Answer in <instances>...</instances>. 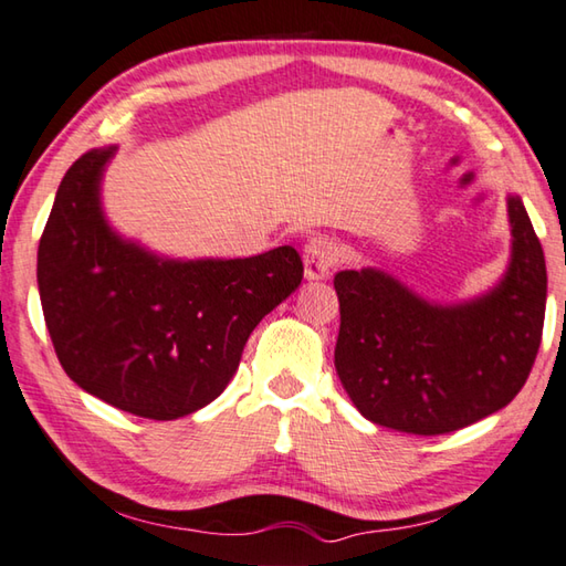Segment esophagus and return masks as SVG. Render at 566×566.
<instances>
[{"label": "esophagus", "instance_id": "1", "mask_svg": "<svg viewBox=\"0 0 566 566\" xmlns=\"http://www.w3.org/2000/svg\"><path fill=\"white\" fill-rule=\"evenodd\" d=\"M335 263H338V248H335L331 238L318 235L303 248V268L308 281H325Z\"/></svg>", "mask_w": 566, "mask_h": 566}]
</instances>
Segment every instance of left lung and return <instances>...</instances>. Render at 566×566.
<instances>
[{"label": "left lung", "mask_w": 566, "mask_h": 566, "mask_svg": "<svg viewBox=\"0 0 566 566\" xmlns=\"http://www.w3.org/2000/svg\"><path fill=\"white\" fill-rule=\"evenodd\" d=\"M507 268L474 298L430 301L380 268L335 275V370L363 418L444 434L502 410L522 390L542 343L547 265L517 193H507Z\"/></svg>", "instance_id": "left-lung-1"}]
</instances>
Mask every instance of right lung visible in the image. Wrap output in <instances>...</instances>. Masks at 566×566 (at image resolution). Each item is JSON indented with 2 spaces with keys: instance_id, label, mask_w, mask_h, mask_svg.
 Returning <instances> with one entry per match:
<instances>
[{
  "instance_id": "add662e5",
  "label": "right lung",
  "mask_w": 566,
  "mask_h": 566,
  "mask_svg": "<svg viewBox=\"0 0 566 566\" xmlns=\"http://www.w3.org/2000/svg\"><path fill=\"white\" fill-rule=\"evenodd\" d=\"M118 146L86 151L59 184L36 283L56 358L94 398L148 420L206 408L248 335L303 281L295 248L251 258H171L108 223L102 181Z\"/></svg>"
}]
</instances>
